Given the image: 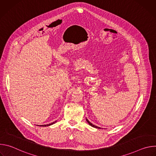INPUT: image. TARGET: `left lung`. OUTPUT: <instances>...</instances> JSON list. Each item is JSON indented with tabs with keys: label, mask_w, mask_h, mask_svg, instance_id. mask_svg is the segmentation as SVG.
<instances>
[{
	"label": "left lung",
	"mask_w": 156,
	"mask_h": 156,
	"mask_svg": "<svg viewBox=\"0 0 156 156\" xmlns=\"http://www.w3.org/2000/svg\"><path fill=\"white\" fill-rule=\"evenodd\" d=\"M86 121H87V122L89 123V125H91V126H93V127H94V128H99V129H101V127H99V126H96V125H93L90 121H89L87 119H86Z\"/></svg>",
	"instance_id": "8db88e82"
}]
</instances>
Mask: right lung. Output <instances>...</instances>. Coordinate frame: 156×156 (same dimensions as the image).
Wrapping results in <instances>:
<instances>
[{"label": "right lung", "instance_id": "obj_1", "mask_svg": "<svg viewBox=\"0 0 156 156\" xmlns=\"http://www.w3.org/2000/svg\"><path fill=\"white\" fill-rule=\"evenodd\" d=\"M57 122V120L56 121H55V122H52V123H50V124H47V125H40L41 126H50V125H53V124H54L55 123H56ZM39 126V125H38Z\"/></svg>", "mask_w": 156, "mask_h": 156}]
</instances>
